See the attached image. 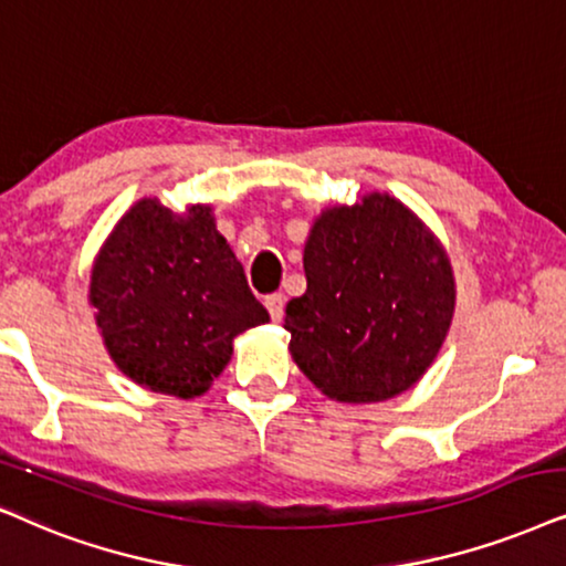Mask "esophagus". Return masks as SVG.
Wrapping results in <instances>:
<instances>
[{"mask_svg":"<svg viewBox=\"0 0 566 566\" xmlns=\"http://www.w3.org/2000/svg\"><path fill=\"white\" fill-rule=\"evenodd\" d=\"M283 304H285L283 293H270V296H265V306H268L270 317H273L275 322L283 319Z\"/></svg>","mask_w":566,"mask_h":566,"instance_id":"1","label":"esophagus"}]
</instances>
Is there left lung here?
I'll list each match as a JSON object with an SVG mask.
<instances>
[{"label":"left lung","instance_id":"left-lung-1","mask_svg":"<svg viewBox=\"0 0 566 566\" xmlns=\"http://www.w3.org/2000/svg\"><path fill=\"white\" fill-rule=\"evenodd\" d=\"M304 273L283 327L293 361L329 400H390L434 364L454 317V273L442 241L398 197L366 192L322 210Z\"/></svg>","mask_w":566,"mask_h":566}]
</instances>
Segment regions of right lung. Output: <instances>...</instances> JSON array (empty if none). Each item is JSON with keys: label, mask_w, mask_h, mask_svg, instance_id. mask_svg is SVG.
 <instances>
[{"label": "right lung", "mask_w": 566, "mask_h": 566, "mask_svg": "<svg viewBox=\"0 0 566 566\" xmlns=\"http://www.w3.org/2000/svg\"><path fill=\"white\" fill-rule=\"evenodd\" d=\"M87 304L116 369L181 400L210 390L233 337L270 322L212 205L174 212L153 195L116 220L95 254Z\"/></svg>", "instance_id": "1"}]
</instances>
